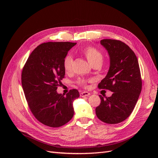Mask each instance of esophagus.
<instances>
[{
	"instance_id": "34e87169",
	"label": "esophagus",
	"mask_w": 158,
	"mask_h": 158,
	"mask_svg": "<svg viewBox=\"0 0 158 158\" xmlns=\"http://www.w3.org/2000/svg\"><path fill=\"white\" fill-rule=\"evenodd\" d=\"M90 95V94L88 92H83L80 94V96L82 97H88Z\"/></svg>"
}]
</instances>
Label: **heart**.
Instances as JSON below:
<instances>
[{"instance_id":"obj_1","label":"heart","mask_w":158,"mask_h":158,"mask_svg":"<svg viewBox=\"0 0 158 158\" xmlns=\"http://www.w3.org/2000/svg\"><path fill=\"white\" fill-rule=\"evenodd\" d=\"M83 52L90 64L92 65L93 64L98 63H102L103 60V55L102 54V52L96 48H95V47H87V48H85L83 51ZM73 62V56L71 55H67L65 57L63 62V66L64 70L66 72H67V73H69V72H70L72 70ZM78 82L80 85L85 86V84H86L87 81L84 79H80L78 81Z\"/></svg>"}]
</instances>
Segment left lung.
Masks as SVG:
<instances>
[{
  "label": "left lung",
  "instance_id": "obj_1",
  "mask_svg": "<svg viewBox=\"0 0 158 158\" xmlns=\"http://www.w3.org/2000/svg\"><path fill=\"white\" fill-rule=\"evenodd\" d=\"M107 51L110 65L107 74L99 88L113 92L102 97L95 108L99 120L107 124H117L127 119L135 108L142 89L139 64L135 52L125 43L106 39L100 41Z\"/></svg>",
  "mask_w": 158,
  "mask_h": 158
}]
</instances>
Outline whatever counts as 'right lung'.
<instances>
[{"instance_id":"1","label":"right lung","mask_w":158,"mask_h":158,"mask_svg":"<svg viewBox=\"0 0 158 158\" xmlns=\"http://www.w3.org/2000/svg\"><path fill=\"white\" fill-rule=\"evenodd\" d=\"M76 44L48 42L37 46L28 57L22 73V85L33 115L44 125L60 127L74 115L73 102L79 98L77 89L66 95L57 93L64 77L63 62L69 51Z\"/></svg>"}]
</instances>
